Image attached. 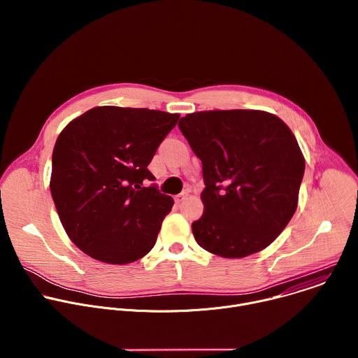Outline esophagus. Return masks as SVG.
<instances>
[{
  "mask_svg": "<svg viewBox=\"0 0 358 358\" xmlns=\"http://www.w3.org/2000/svg\"><path fill=\"white\" fill-rule=\"evenodd\" d=\"M188 195H189V191H188V189H184L181 194H178V195L176 196V201H177V202H182Z\"/></svg>",
  "mask_w": 358,
  "mask_h": 358,
  "instance_id": "esophagus-1",
  "label": "esophagus"
}]
</instances>
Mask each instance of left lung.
<instances>
[{"instance_id":"1","label":"left lung","mask_w":358,"mask_h":358,"mask_svg":"<svg viewBox=\"0 0 358 358\" xmlns=\"http://www.w3.org/2000/svg\"><path fill=\"white\" fill-rule=\"evenodd\" d=\"M178 127L202 163V217L196 243L222 258H245L269 246L292 220L304 157L292 130L262 110H208Z\"/></svg>"}]
</instances>
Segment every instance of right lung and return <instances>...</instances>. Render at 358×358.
<instances>
[{
    "label": "right lung",
    "mask_w": 358,
    "mask_h": 358,
    "mask_svg": "<svg viewBox=\"0 0 358 358\" xmlns=\"http://www.w3.org/2000/svg\"><path fill=\"white\" fill-rule=\"evenodd\" d=\"M180 115L99 106L72 120L52 152V194L71 241L105 264L124 265L157 241L173 198L162 194L147 166Z\"/></svg>",
    "instance_id": "1"
}]
</instances>
